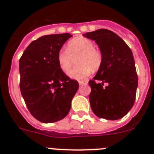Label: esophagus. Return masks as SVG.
I'll use <instances>...</instances> for the list:
<instances>
[{
	"label": "esophagus",
	"mask_w": 154,
	"mask_h": 154,
	"mask_svg": "<svg viewBox=\"0 0 154 154\" xmlns=\"http://www.w3.org/2000/svg\"><path fill=\"white\" fill-rule=\"evenodd\" d=\"M88 83L87 81H79V85H85V84Z\"/></svg>",
	"instance_id": "1"
}]
</instances>
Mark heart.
Here are the masks:
<instances>
[{
	"mask_svg": "<svg viewBox=\"0 0 154 154\" xmlns=\"http://www.w3.org/2000/svg\"><path fill=\"white\" fill-rule=\"evenodd\" d=\"M77 58L79 66L69 73L71 78L82 80L88 78L92 70H97L102 65L103 54L95 48V44L85 37H77L68 42L66 49L58 51L57 61L62 71L67 73L72 66L74 58Z\"/></svg>",
	"mask_w": 154,
	"mask_h": 154,
	"instance_id": "obj_1",
	"label": "heart"
}]
</instances>
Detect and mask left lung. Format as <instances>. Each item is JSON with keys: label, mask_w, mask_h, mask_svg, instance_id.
<instances>
[{"label": "left lung", "mask_w": 154, "mask_h": 154, "mask_svg": "<svg viewBox=\"0 0 154 154\" xmlns=\"http://www.w3.org/2000/svg\"><path fill=\"white\" fill-rule=\"evenodd\" d=\"M84 36L97 43L103 57L96 76L89 82L92 112L98 117L109 120L121 119L133 107L138 85L131 49L109 30L99 29ZM104 83H107L106 87Z\"/></svg>", "instance_id": "8db88e82"}]
</instances>
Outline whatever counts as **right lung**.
<instances>
[{
    "label": "right lung",
    "mask_w": 154,
    "mask_h": 154,
    "mask_svg": "<svg viewBox=\"0 0 154 154\" xmlns=\"http://www.w3.org/2000/svg\"><path fill=\"white\" fill-rule=\"evenodd\" d=\"M72 35H44L33 41L19 60L20 89L30 113L42 123L57 122L65 118L79 89L60 69L57 55Z\"/></svg>",
    "instance_id": "add662e5"
}]
</instances>
